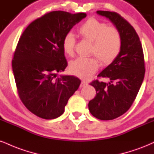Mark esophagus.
Returning <instances> with one entry per match:
<instances>
[{"mask_svg":"<svg viewBox=\"0 0 154 154\" xmlns=\"http://www.w3.org/2000/svg\"><path fill=\"white\" fill-rule=\"evenodd\" d=\"M88 84V83L86 81H85V80H82V82H81V87H85V85H87Z\"/></svg>","mask_w":154,"mask_h":154,"instance_id":"esophagus-1","label":"esophagus"}]
</instances>
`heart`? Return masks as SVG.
<instances>
[{
    "label": "heart",
    "instance_id": "b5f03b06",
    "mask_svg": "<svg viewBox=\"0 0 154 154\" xmlns=\"http://www.w3.org/2000/svg\"><path fill=\"white\" fill-rule=\"evenodd\" d=\"M83 39L91 42L90 52L94 54L101 64H110L119 54L121 49V36L117 29L107 27L105 23L95 18H90L77 29ZM75 38L72 34H66L62 40V49L66 54H74ZM98 69V62L93 57H78L70 63L72 74L80 78H88Z\"/></svg>",
    "mask_w": 154,
    "mask_h": 154
}]
</instances>
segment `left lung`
Wrapping results in <instances>:
<instances>
[{
    "label": "left lung",
    "instance_id": "obj_1",
    "mask_svg": "<svg viewBox=\"0 0 154 154\" xmlns=\"http://www.w3.org/2000/svg\"><path fill=\"white\" fill-rule=\"evenodd\" d=\"M97 14L113 23L122 41L119 54L97 75L109 79V82L96 79L90 84L96 90V96L88 104L90 113L100 120H108L122 116L132 105L143 81L145 64L134 28L116 12L97 11Z\"/></svg>",
    "mask_w": 154,
    "mask_h": 154
}]
</instances>
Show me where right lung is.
<instances>
[{
	"label": "right lung",
	"mask_w": 154,
	"mask_h": 154,
	"mask_svg": "<svg viewBox=\"0 0 154 154\" xmlns=\"http://www.w3.org/2000/svg\"><path fill=\"white\" fill-rule=\"evenodd\" d=\"M85 13H47L28 26L20 37L12 60L18 96L32 113L51 120L64 113L68 100L79 88L80 79L60 75L67 66L62 40Z\"/></svg>",
	"instance_id": "obj_1"
}]
</instances>
